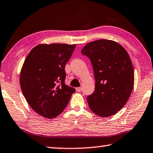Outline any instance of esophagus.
<instances>
[{
	"label": "esophagus",
	"mask_w": 153,
	"mask_h": 153,
	"mask_svg": "<svg viewBox=\"0 0 153 153\" xmlns=\"http://www.w3.org/2000/svg\"><path fill=\"white\" fill-rule=\"evenodd\" d=\"M82 88H81V87H77V88H76L77 92H81V91H82Z\"/></svg>",
	"instance_id": "34e87169"
}]
</instances>
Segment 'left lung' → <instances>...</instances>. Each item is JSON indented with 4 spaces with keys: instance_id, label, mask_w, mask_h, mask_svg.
Returning a JSON list of instances; mask_svg holds the SVG:
<instances>
[{
    "instance_id": "obj_1",
    "label": "left lung",
    "mask_w": 153,
    "mask_h": 153,
    "mask_svg": "<svg viewBox=\"0 0 153 153\" xmlns=\"http://www.w3.org/2000/svg\"><path fill=\"white\" fill-rule=\"evenodd\" d=\"M93 65L95 89L88 96L89 108L101 117H108L123 108L134 85L131 60L124 48L112 40L99 39L82 48Z\"/></svg>"
}]
</instances>
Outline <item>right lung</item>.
I'll return each mask as SVG.
<instances>
[{
    "mask_svg": "<svg viewBox=\"0 0 153 153\" xmlns=\"http://www.w3.org/2000/svg\"><path fill=\"white\" fill-rule=\"evenodd\" d=\"M76 44L42 43L29 52L20 76L24 97L36 113L48 119L61 114L75 88L65 84V65Z\"/></svg>",
    "mask_w": 153,
    "mask_h": 153,
    "instance_id": "add662e5",
    "label": "right lung"
}]
</instances>
